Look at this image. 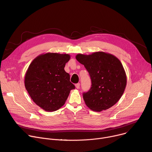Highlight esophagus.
<instances>
[{
	"mask_svg": "<svg viewBox=\"0 0 152 152\" xmlns=\"http://www.w3.org/2000/svg\"><path fill=\"white\" fill-rule=\"evenodd\" d=\"M75 87H76L77 88H80V83L76 84H75Z\"/></svg>",
	"mask_w": 152,
	"mask_h": 152,
	"instance_id": "1",
	"label": "esophagus"
}]
</instances>
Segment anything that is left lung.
Listing matches in <instances>:
<instances>
[{
  "instance_id": "obj_1",
  "label": "left lung",
  "mask_w": 152,
  "mask_h": 152,
  "mask_svg": "<svg viewBox=\"0 0 152 152\" xmlns=\"http://www.w3.org/2000/svg\"><path fill=\"white\" fill-rule=\"evenodd\" d=\"M75 58L84 65L92 80L90 89L83 94L86 105L92 111L101 112L115 104L123 95L127 83L125 71L119 59L104 51L78 54Z\"/></svg>"
}]
</instances>
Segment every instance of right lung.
I'll return each mask as SVG.
<instances>
[{
    "label": "right lung",
    "instance_id": "1",
    "mask_svg": "<svg viewBox=\"0 0 152 152\" xmlns=\"http://www.w3.org/2000/svg\"><path fill=\"white\" fill-rule=\"evenodd\" d=\"M70 58L68 54H41L33 60L26 72L24 86L29 96L46 111L61 108L75 88L64 69Z\"/></svg>",
    "mask_w": 152,
    "mask_h": 152
}]
</instances>
